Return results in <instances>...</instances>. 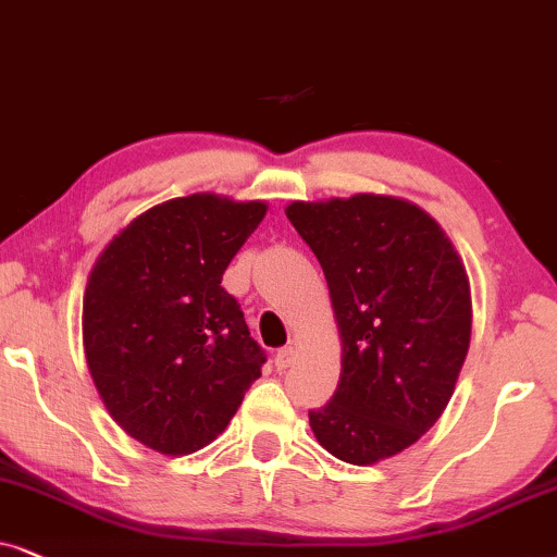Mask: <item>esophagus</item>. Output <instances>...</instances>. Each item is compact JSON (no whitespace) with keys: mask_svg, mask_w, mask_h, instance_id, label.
I'll use <instances>...</instances> for the list:
<instances>
[{"mask_svg":"<svg viewBox=\"0 0 557 557\" xmlns=\"http://www.w3.org/2000/svg\"><path fill=\"white\" fill-rule=\"evenodd\" d=\"M295 354H298V351H295V346H285V348H280V351L274 354V367H277L280 372H285V369L290 367L293 361H295Z\"/></svg>","mask_w":557,"mask_h":557,"instance_id":"esophagus-1","label":"esophagus"}]
</instances>
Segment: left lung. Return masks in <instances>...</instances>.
<instances>
[{
  "label": "left lung",
  "mask_w": 557,
  "mask_h": 557,
  "mask_svg": "<svg viewBox=\"0 0 557 557\" xmlns=\"http://www.w3.org/2000/svg\"><path fill=\"white\" fill-rule=\"evenodd\" d=\"M313 249L344 344L333 397L310 410L321 446L369 466L446 410L471 341V290L443 228L399 198L359 193L287 206Z\"/></svg>",
  "instance_id": "8db88e82"
}]
</instances>
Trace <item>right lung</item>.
<instances>
[{"label": "right lung", "instance_id": "add662e5", "mask_svg": "<svg viewBox=\"0 0 557 557\" xmlns=\"http://www.w3.org/2000/svg\"><path fill=\"white\" fill-rule=\"evenodd\" d=\"M264 213L259 201L209 193L173 198L96 259L86 361L111 418L147 448L183 456L209 446L262 376L264 348L221 277Z\"/></svg>", "mask_w": 557, "mask_h": 557}]
</instances>
